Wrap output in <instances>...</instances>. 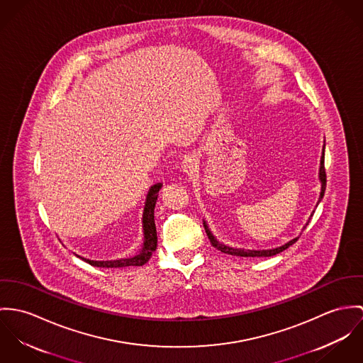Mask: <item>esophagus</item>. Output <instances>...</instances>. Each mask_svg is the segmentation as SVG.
Returning a JSON list of instances; mask_svg holds the SVG:
<instances>
[{
  "label": "esophagus",
  "instance_id": "obj_1",
  "mask_svg": "<svg viewBox=\"0 0 363 363\" xmlns=\"http://www.w3.org/2000/svg\"><path fill=\"white\" fill-rule=\"evenodd\" d=\"M196 167H198V160L195 156H186L184 159V162L181 164V169L186 174H192L196 171Z\"/></svg>",
  "mask_w": 363,
  "mask_h": 363
}]
</instances>
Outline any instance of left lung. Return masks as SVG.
<instances>
[{
	"label": "left lung",
	"instance_id": "8db88e82",
	"mask_svg": "<svg viewBox=\"0 0 363 363\" xmlns=\"http://www.w3.org/2000/svg\"><path fill=\"white\" fill-rule=\"evenodd\" d=\"M324 149H325V145H323L322 157H320V167H319V181H320V184H322V189H320V196H319V201H318V203H316V207H318V206H319V203L322 201L323 196H324V191H325ZM313 213H315V210L312 211L311 217L313 216ZM311 217H309V220L306 221V224L303 225L302 231H303V230L306 228V225L309 224V221H311ZM203 225H204V230H206V234H207L208 240H210L211 245H213L216 249H218V250H221V252H224V253H228V255H234V256H242V257H269V256H274V255L280 253V252H282V250H285L286 247H289L291 245H294L295 242L298 241V238L301 237V234H299L298 237L292 238L291 241L285 242V243L281 245V246H276V247H272V249H243V247H233V246H230V245H225V243H223V242L218 241V240H217V238L213 235V233H211V230L208 228V225H207L206 220H203Z\"/></svg>",
	"mask_w": 363,
	"mask_h": 363
}]
</instances>
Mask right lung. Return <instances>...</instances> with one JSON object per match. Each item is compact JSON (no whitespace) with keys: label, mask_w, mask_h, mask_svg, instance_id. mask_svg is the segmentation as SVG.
<instances>
[{"label":"right lung","mask_w":363,"mask_h":363,"mask_svg":"<svg viewBox=\"0 0 363 363\" xmlns=\"http://www.w3.org/2000/svg\"><path fill=\"white\" fill-rule=\"evenodd\" d=\"M162 184H156L153 185L146 196L145 207H143V216H142V227H143V245L140 250L130 256V257H123V259H117V260H90L86 257H81L86 263L94 266V267H128V266H143L145 263L149 262L152 257L153 252L157 249V231H156V223H155V207L156 201L159 198V191L162 189Z\"/></svg>","instance_id":"right-lung-1"}]
</instances>
